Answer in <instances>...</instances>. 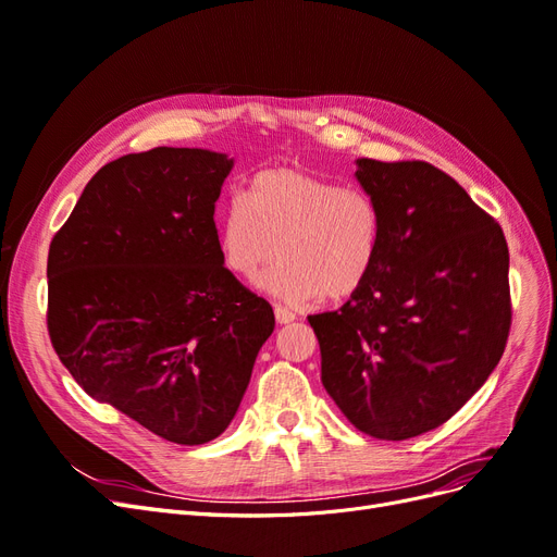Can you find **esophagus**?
<instances>
[{
	"label": "esophagus",
	"instance_id": "1",
	"mask_svg": "<svg viewBox=\"0 0 557 557\" xmlns=\"http://www.w3.org/2000/svg\"><path fill=\"white\" fill-rule=\"evenodd\" d=\"M274 315H276V323H278V325H288V323H293V320L297 318L290 309H285V307H276V309H274Z\"/></svg>",
	"mask_w": 557,
	"mask_h": 557
}]
</instances>
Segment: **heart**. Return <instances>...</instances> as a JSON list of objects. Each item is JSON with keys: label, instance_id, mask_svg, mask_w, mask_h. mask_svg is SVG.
Instances as JSON below:
<instances>
[{"label": "heart", "instance_id": "heart-1", "mask_svg": "<svg viewBox=\"0 0 557 557\" xmlns=\"http://www.w3.org/2000/svg\"><path fill=\"white\" fill-rule=\"evenodd\" d=\"M381 242L372 195L297 166L256 174L218 218V246L232 274L252 278L283 252L256 285L285 305L356 295L374 272Z\"/></svg>", "mask_w": 557, "mask_h": 557}]
</instances>
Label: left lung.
<instances>
[{
	"label": "left lung",
	"instance_id": "8db88e82",
	"mask_svg": "<svg viewBox=\"0 0 557 557\" xmlns=\"http://www.w3.org/2000/svg\"><path fill=\"white\" fill-rule=\"evenodd\" d=\"M356 164L383 218L379 262L342 309L309 323L336 407L360 432L401 442L444 425L497 367L511 327L509 248L436 166Z\"/></svg>",
	"mask_w": 557,
	"mask_h": 557
}]
</instances>
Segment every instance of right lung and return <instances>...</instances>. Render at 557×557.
Here are the masks:
<instances>
[{"instance_id": "right-lung-1", "label": "right lung", "mask_w": 557, "mask_h": 557, "mask_svg": "<svg viewBox=\"0 0 557 557\" xmlns=\"http://www.w3.org/2000/svg\"><path fill=\"white\" fill-rule=\"evenodd\" d=\"M232 166L207 148L117 158L48 250V334L62 364L92 399L181 446L227 430L274 332L269 301L218 246Z\"/></svg>"}]
</instances>
